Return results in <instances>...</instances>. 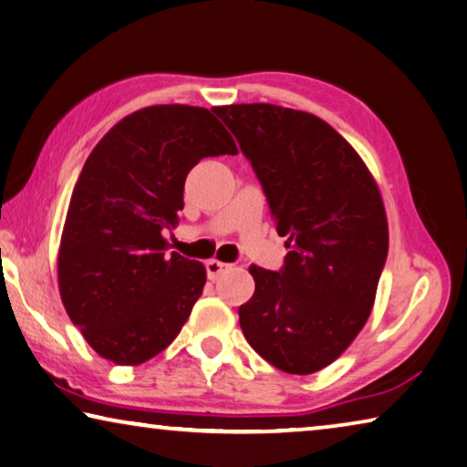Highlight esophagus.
Wrapping results in <instances>:
<instances>
[{
	"instance_id": "esophagus-1",
	"label": "esophagus",
	"mask_w": 467,
	"mask_h": 467,
	"mask_svg": "<svg viewBox=\"0 0 467 467\" xmlns=\"http://www.w3.org/2000/svg\"><path fill=\"white\" fill-rule=\"evenodd\" d=\"M226 268H231V264H224V262H218V260H210L205 264V272H207V278L210 280H216L222 272Z\"/></svg>"
}]
</instances>
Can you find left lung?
Returning <instances> with one entry per match:
<instances>
[{"instance_id":"left-lung-1","label":"left lung","mask_w":467,"mask_h":467,"mask_svg":"<svg viewBox=\"0 0 467 467\" xmlns=\"http://www.w3.org/2000/svg\"><path fill=\"white\" fill-rule=\"evenodd\" d=\"M262 182L280 236L278 272L251 265L239 307L247 343L288 374L332 364L372 312L389 254L380 191L353 147L320 118L272 103L213 108Z\"/></svg>"}]
</instances>
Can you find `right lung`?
<instances>
[{
    "label": "right lung",
    "instance_id": "right-lung-1",
    "mask_svg": "<svg viewBox=\"0 0 467 467\" xmlns=\"http://www.w3.org/2000/svg\"><path fill=\"white\" fill-rule=\"evenodd\" d=\"M234 155L210 109L151 106L122 118L74 184L57 255L66 312L87 343L118 366L164 351L205 285L203 264L168 254L164 231L182 210L199 160Z\"/></svg>",
    "mask_w": 467,
    "mask_h": 467
}]
</instances>
